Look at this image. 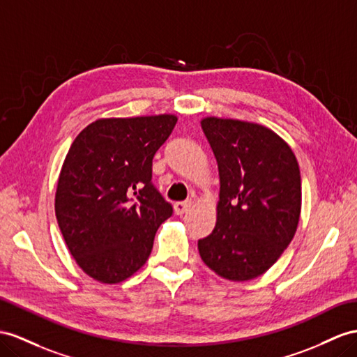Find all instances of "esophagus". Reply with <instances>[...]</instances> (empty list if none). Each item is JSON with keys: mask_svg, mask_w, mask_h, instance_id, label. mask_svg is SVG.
Listing matches in <instances>:
<instances>
[{"mask_svg": "<svg viewBox=\"0 0 357 357\" xmlns=\"http://www.w3.org/2000/svg\"><path fill=\"white\" fill-rule=\"evenodd\" d=\"M191 205H193V202H191V200H184V202H176L175 204V213L178 215L185 214L188 209L191 208Z\"/></svg>", "mask_w": 357, "mask_h": 357, "instance_id": "34e87169", "label": "esophagus"}]
</instances>
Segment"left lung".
Masks as SVG:
<instances>
[{"instance_id": "8db88e82", "label": "left lung", "mask_w": 357, "mask_h": 357, "mask_svg": "<svg viewBox=\"0 0 357 357\" xmlns=\"http://www.w3.org/2000/svg\"><path fill=\"white\" fill-rule=\"evenodd\" d=\"M202 130L220 176L214 231L199 240L200 258L234 282L266 273L297 231L301 179L294 152L268 128L205 117Z\"/></svg>"}]
</instances>
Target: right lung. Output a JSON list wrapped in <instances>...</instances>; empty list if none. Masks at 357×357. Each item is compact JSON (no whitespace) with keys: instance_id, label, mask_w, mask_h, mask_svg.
<instances>
[{"instance_id":"add662e5","label":"right lung","mask_w":357,"mask_h":357,"mask_svg":"<svg viewBox=\"0 0 357 357\" xmlns=\"http://www.w3.org/2000/svg\"><path fill=\"white\" fill-rule=\"evenodd\" d=\"M173 114L98 119L72 143L56 191V217L86 274L119 283L140 270L173 208L152 184V160Z\"/></svg>"}]
</instances>
